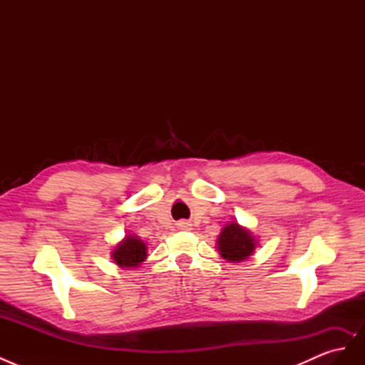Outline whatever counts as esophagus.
<instances>
[{
  "label": "esophagus",
  "mask_w": 365,
  "mask_h": 365,
  "mask_svg": "<svg viewBox=\"0 0 365 365\" xmlns=\"http://www.w3.org/2000/svg\"><path fill=\"white\" fill-rule=\"evenodd\" d=\"M178 228H180V230H190L192 225H190L189 222H180V224H178Z\"/></svg>",
  "instance_id": "34e87169"
}]
</instances>
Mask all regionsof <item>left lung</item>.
<instances>
[{
	"label": "left lung",
	"mask_w": 365,
	"mask_h": 365,
	"mask_svg": "<svg viewBox=\"0 0 365 365\" xmlns=\"http://www.w3.org/2000/svg\"><path fill=\"white\" fill-rule=\"evenodd\" d=\"M257 240L251 231L237 222L227 224L217 237V250L220 257L228 262H242L248 259L256 250Z\"/></svg>",
	"instance_id": "left-lung-1"
}]
</instances>
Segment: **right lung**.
<instances>
[{
    "label": "right lung",
    "instance_id": "obj_1",
    "mask_svg": "<svg viewBox=\"0 0 365 365\" xmlns=\"http://www.w3.org/2000/svg\"><path fill=\"white\" fill-rule=\"evenodd\" d=\"M148 247L145 242L137 236H126L118 242L111 252L113 260L120 268H137L148 257Z\"/></svg>",
    "mask_w": 365,
    "mask_h": 365
}]
</instances>
